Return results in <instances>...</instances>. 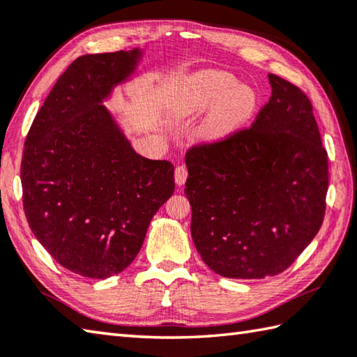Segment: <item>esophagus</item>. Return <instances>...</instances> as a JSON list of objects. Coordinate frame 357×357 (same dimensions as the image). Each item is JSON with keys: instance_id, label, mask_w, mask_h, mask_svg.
Instances as JSON below:
<instances>
[{"instance_id": "obj_1", "label": "esophagus", "mask_w": 357, "mask_h": 357, "mask_svg": "<svg viewBox=\"0 0 357 357\" xmlns=\"http://www.w3.org/2000/svg\"><path fill=\"white\" fill-rule=\"evenodd\" d=\"M188 176V170L184 165H178L176 170H174V181H176L178 185H183Z\"/></svg>"}]
</instances>
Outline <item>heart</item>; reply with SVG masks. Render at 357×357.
Here are the masks:
<instances>
[{
    "label": "heart",
    "instance_id": "1",
    "mask_svg": "<svg viewBox=\"0 0 357 357\" xmlns=\"http://www.w3.org/2000/svg\"><path fill=\"white\" fill-rule=\"evenodd\" d=\"M208 113L202 135L208 141H221L238 131L254 114L257 96L246 85L235 86V79L226 73H207L201 75L190 102L192 111Z\"/></svg>",
    "mask_w": 357,
    "mask_h": 357
}]
</instances>
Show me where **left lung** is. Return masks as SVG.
<instances>
[{
    "label": "left lung",
    "instance_id": "1",
    "mask_svg": "<svg viewBox=\"0 0 357 357\" xmlns=\"http://www.w3.org/2000/svg\"><path fill=\"white\" fill-rule=\"evenodd\" d=\"M272 96L250 127L185 153L184 192L201 258L229 278L288 269L326 211L328 153L310 97L269 74Z\"/></svg>",
    "mask_w": 357,
    "mask_h": 357
}]
</instances>
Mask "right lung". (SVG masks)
Segmentation results:
<instances>
[{"instance_id":"1","label":"right lung","mask_w":357,"mask_h":357,"mask_svg":"<svg viewBox=\"0 0 357 357\" xmlns=\"http://www.w3.org/2000/svg\"><path fill=\"white\" fill-rule=\"evenodd\" d=\"M137 55L135 49L75 59L26 136L27 222L55 261L83 277L127 268L174 190L173 164L137 155L99 103L130 75Z\"/></svg>"}]
</instances>
